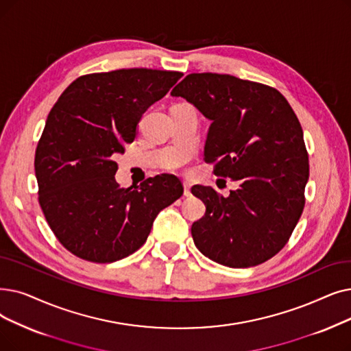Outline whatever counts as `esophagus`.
Wrapping results in <instances>:
<instances>
[{"mask_svg": "<svg viewBox=\"0 0 351 351\" xmlns=\"http://www.w3.org/2000/svg\"><path fill=\"white\" fill-rule=\"evenodd\" d=\"M184 195L185 196H191V184L189 182H184Z\"/></svg>", "mask_w": 351, "mask_h": 351, "instance_id": "obj_1", "label": "esophagus"}]
</instances>
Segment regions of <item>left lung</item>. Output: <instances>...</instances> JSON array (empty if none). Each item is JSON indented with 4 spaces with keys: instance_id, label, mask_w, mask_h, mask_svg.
Here are the masks:
<instances>
[{
    "instance_id": "8db88e82",
    "label": "left lung",
    "mask_w": 351,
    "mask_h": 351,
    "mask_svg": "<svg viewBox=\"0 0 351 351\" xmlns=\"http://www.w3.org/2000/svg\"><path fill=\"white\" fill-rule=\"evenodd\" d=\"M171 95L210 120L204 159L215 162V175L241 184L226 197L192 188L206 206L191 228L196 248L231 268L265 263L285 245L304 208L308 156L294 110L278 90L230 74H189Z\"/></svg>"
}]
</instances>
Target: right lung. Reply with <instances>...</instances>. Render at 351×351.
I'll return each instance as SVG.
<instances>
[{
    "label": "right lung",
    "mask_w": 351,
    "mask_h": 351,
    "mask_svg": "<svg viewBox=\"0 0 351 351\" xmlns=\"http://www.w3.org/2000/svg\"><path fill=\"white\" fill-rule=\"evenodd\" d=\"M182 75L149 69L96 73L75 79L58 97L34 167L44 217L71 254L100 264L133 254L158 213L184 193L167 173L120 188L113 159L134 141L143 113Z\"/></svg>",
    "instance_id": "add662e5"
}]
</instances>
